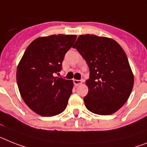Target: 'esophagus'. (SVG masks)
<instances>
[{
    "mask_svg": "<svg viewBox=\"0 0 147 147\" xmlns=\"http://www.w3.org/2000/svg\"><path fill=\"white\" fill-rule=\"evenodd\" d=\"M73 82H74V84L76 85V86H79L82 84V81L81 80H73Z\"/></svg>",
    "mask_w": 147,
    "mask_h": 147,
    "instance_id": "esophagus-1",
    "label": "esophagus"
}]
</instances>
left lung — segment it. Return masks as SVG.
Here are the masks:
<instances>
[{
  "mask_svg": "<svg viewBox=\"0 0 147 147\" xmlns=\"http://www.w3.org/2000/svg\"><path fill=\"white\" fill-rule=\"evenodd\" d=\"M86 60L90 78L88 93L84 97L92 113L110 115L128 100L134 85V76L125 51L115 40L85 34L78 36L73 46Z\"/></svg>",
  "mask_w": 147,
  "mask_h": 147,
  "instance_id": "obj_1",
  "label": "left lung"
}]
</instances>
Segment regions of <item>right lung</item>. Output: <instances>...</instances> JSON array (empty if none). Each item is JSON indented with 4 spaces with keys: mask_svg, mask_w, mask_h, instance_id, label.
<instances>
[{
    "mask_svg": "<svg viewBox=\"0 0 147 147\" xmlns=\"http://www.w3.org/2000/svg\"><path fill=\"white\" fill-rule=\"evenodd\" d=\"M76 35H51L32 42L18 65L16 80L25 104L35 113L52 117L66 109L73 81L56 77Z\"/></svg>",
    "mask_w": 147,
    "mask_h": 147,
    "instance_id": "right-lung-1",
    "label": "right lung"
}]
</instances>
